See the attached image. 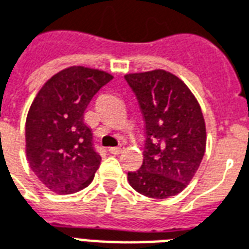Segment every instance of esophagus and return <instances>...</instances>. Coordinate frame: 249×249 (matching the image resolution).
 <instances>
[{
  "label": "esophagus",
  "instance_id": "1",
  "mask_svg": "<svg viewBox=\"0 0 249 249\" xmlns=\"http://www.w3.org/2000/svg\"><path fill=\"white\" fill-rule=\"evenodd\" d=\"M123 146H114V148H109V153H112V155H120L121 152H123Z\"/></svg>",
  "mask_w": 249,
  "mask_h": 249
}]
</instances>
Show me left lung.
Wrapping results in <instances>:
<instances>
[{"mask_svg":"<svg viewBox=\"0 0 249 249\" xmlns=\"http://www.w3.org/2000/svg\"><path fill=\"white\" fill-rule=\"evenodd\" d=\"M125 80L145 123L142 165L128 172V181L148 197L175 196L191 183L205 153L201 108L189 88L167 71L129 73Z\"/></svg>","mask_w":249,"mask_h":249,"instance_id":"1","label":"left lung"}]
</instances>
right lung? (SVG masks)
<instances>
[{
  "label": "right lung",
  "mask_w": 249,
  "mask_h": 249,
  "mask_svg": "<svg viewBox=\"0 0 249 249\" xmlns=\"http://www.w3.org/2000/svg\"><path fill=\"white\" fill-rule=\"evenodd\" d=\"M113 78L107 71L71 66L51 77L30 105L26 157L36 176L56 193H74L92 183L101 157L93 148L84 112Z\"/></svg>",
  "instance_id": "obj_1"
}]
</instances>
